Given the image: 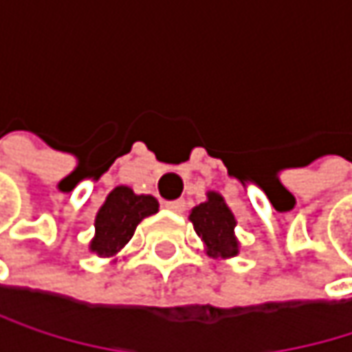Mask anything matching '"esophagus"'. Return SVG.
Segmentation results:
<instances>
[{"instance_id":"obj_1","label":"esophagus","mask_w":352,"mask_h":352,"mask_svg":"<svg viewBox=\"0 0 352 352\" xmlns=\"http://www.w3.org/2000/svg\"><path fill=\"white\" fill-rule=\"evenodd\" d=\"M165 208H167V210H171V212H175V214H181V212H185V199H173V201H167V204H165Z\"/></svg>"}]
</instances>
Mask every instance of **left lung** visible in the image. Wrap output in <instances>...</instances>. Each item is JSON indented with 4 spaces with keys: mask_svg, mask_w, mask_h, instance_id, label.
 <instances>
[{
    "mask_svg": "<svg viewBox=\"0 0 352 352\" xmlns=\"http://www.w3.org/2000/svg\"><path fill=\"white\" fill-rule=\"evenodd\" d=\"M189 220L193 222L195 232L201 236L212 256L226 258L239 252V243L234 239L236 220L220 193L210 191L208 201L195 206L189 214Z\"/></svg>",
    "mask_w": 352,
    "mask_h": 352,
    "instance_id": "obj_1",
    "label": "left lung"
}]
</instances>
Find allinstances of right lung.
<instances>
[{"instance_id": "obj_1", "label": "right lung", "mask_w": 352, "mask_h": 352, "mask_svg": "<svg viewBox=\"0 0 352 352\" xmlns=\"http://www.w3.org/2000/svg\"><path fill=\"white\" fill-rule=\"evenodd\" d=\"M157 210L159 201L153 195H136L124 185L116 187L98 212L91 250L100 256H113L128 245L142 218L155 214Z\"/></svg>"}]
</instances>
